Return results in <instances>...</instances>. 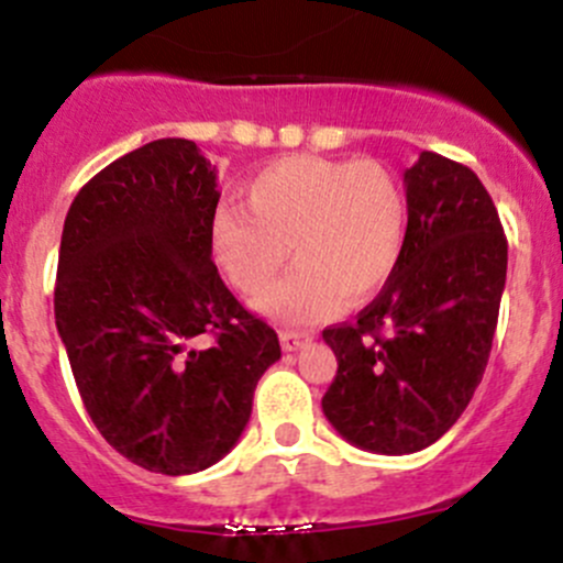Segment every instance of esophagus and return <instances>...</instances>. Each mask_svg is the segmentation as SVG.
<instances>
[{
  "instance_id": "obj_1",
  "label": "esophagus",
  "mask_w": 563,
  "mask_h": 563,
  "mask_svg": "<svg viewBox=\"0 0 563 563\" xmlns=\"http://www.w3.org/2000/svg\"><path fill=\"white\" fill-rule=\"evenodd\" d=\"M307 342H310V334H307V331H280V345L286 353L299 351Z\"/></svg>"
}]
</instances>
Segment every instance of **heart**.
I'll return each mask as SVG.
<instances>
[{
  "label": "heart",
  "instance_id": "obj_1",
  "mask_svg": "<svg viewBox=\"0 0 563 563\" xmlns=\"http://www.w3.org/2000/svg\"><path fill=\"white\" fill-rule=\"evenodd\" d=\"M245 207L212 218V256L245 297L263 294L287 251L298 266L258 310L280 323H316L358 301L394 275L407 240V191L375 158L336 162L288 156L245 186Z\"/></svg>",
  "mask_w": 563,
  "mask_h": 563
}]
</instances>
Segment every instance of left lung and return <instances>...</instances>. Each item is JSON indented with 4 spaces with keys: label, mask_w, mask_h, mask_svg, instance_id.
Instances as JSON below:
<instances>
[{
    "label": "left lung",
    "mask_w": 563,
    "mask_h": 563,
    "mask_svg": "<svg viewBox=\"0 0 563 563\" xmlns=\"http://www.w3.org/2000/svg\"><path fill=\"white\" fill-rule=\"evenodd\" d=\"M407 240L356 323L323 329L336 375L323 416L361 451L440 440L481 386L507 280V236L481 177L423 151L405 173Z\"/></svg>",
    "instance_id": "1"
}]
</instances>
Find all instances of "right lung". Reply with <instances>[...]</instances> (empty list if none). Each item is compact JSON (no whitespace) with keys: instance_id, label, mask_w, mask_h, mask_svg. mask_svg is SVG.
Wrapping results in <instances>:
<instances>
[{"instance_id":"obj_1","label":"right lung","mask_w":563,"mask_h":563,"mask_svg":"<svg viewBox=\"0 0 563 563\" xmlns=\"http://www.w3.org/2000/svg\"><path fill=\"white\" fill-rule=\"evenodd\" d=\"M218 199L197 142L167 137L93 175L64 221L53 310L80 399L118 453L162 475L232 451L280 358L212 264Z\"/></svg>"}]
</instances>
